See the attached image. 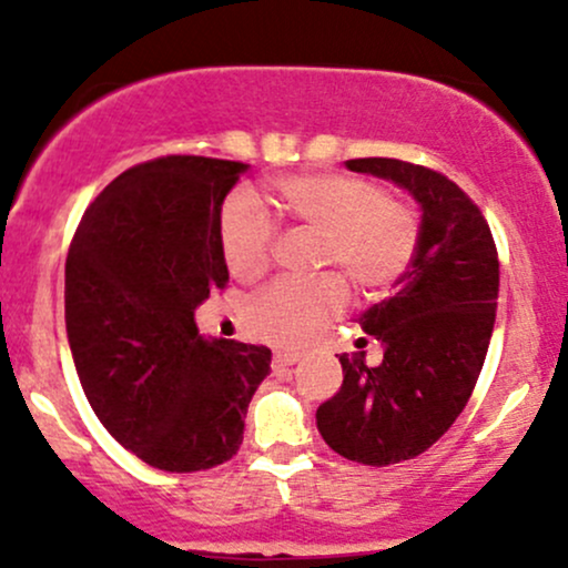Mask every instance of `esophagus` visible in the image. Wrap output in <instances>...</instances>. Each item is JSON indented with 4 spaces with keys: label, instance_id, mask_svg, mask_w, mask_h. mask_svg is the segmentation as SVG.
<instances>
[{
    "label": "esophagus",
    "instance_id": "34e87169",
    "mask_svg": "<svg viewBox=\"0 0 568 568\" xmlns=\"http://www.w3.org/2000/svg\"><path fill=\"white\" fill-rule=\"evenodd\" d=\"M293 363H298V355H296V352H277V355L272 357V368H275V371H285V368H291Z\"/></svg>",
    "mask_w": 568,
    "mask_h": 568
}]
</instances>
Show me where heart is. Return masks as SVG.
Here are the masks:
<instances>
[{
    "mask_svg": "<svg viewBox=\"0 0 568 568\" xmlns=\"http://www.w3.org/2000/svg\"><path fill=\"white\" fill-rule=\"evenodd\" d=\"M293 224L321 234L315 266H334L363 293H384L408 272L419 245V219L387 197L376 181L352 173H298L272 184ZM275 219L247 189L230 194L219 216V240L234 277H258L270 264ZM347 306L338 275L277 280L245 306L247 334L296 347Z\"/></svg>",
    "mask_w": 568,
    "mask_h": 568,
    "instance_id": "b5f03b06",
    "label": "heart"
}]
</instances>
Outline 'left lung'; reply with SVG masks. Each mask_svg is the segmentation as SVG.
Returning a JSON list of instances; mask_svg holds the SVG:
<instances>
[{"mask_svg":"<svg viewBox=\"0 0 568 568\" xmlns=\"http://www.w3.org/2000/svg\"><path fill=\"white\" fill-rule=\"evenodd\" d=\"M347 168L395 181L422 205L408 272L361 315L384 344L382 363L368 366L366 352L338 355L344 382L317 408V429L336 454L387 467L425 454L470 400L497 317L499 258L480 207L443 173L389 158Z\"/></svg>","mask_w":568,"mask_h":568,"instance_id":"left-lung-1","label":"left lung"}]
</instances>
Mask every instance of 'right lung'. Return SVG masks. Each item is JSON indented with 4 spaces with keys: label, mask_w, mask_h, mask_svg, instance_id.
Masks as SVG:
<instances>
[{
    "label": "right lung",
    "mask_w": 568,
    "mask_h": 568,
    "mask_svg": "<svg viewBox=\"0 0 568 568\" xmlns=\"http://www.w3.org/2000/svg\"><path fill=\"white\" fill-rule=\"evenodd\" d=\"M245 162L171 154L90 202L67 256V334L101 425L146 465L211 470L243 443L270 374L258 344L205 342L194 310L230 283L219 240Z\"/></svg>",
    "instance_id": "add662e5"
}]
</instances>
